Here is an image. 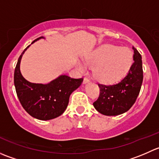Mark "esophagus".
<instances>
[{
    "label": "esophagus",
    "instance_id": "34e87169",
    "mask_svg": "<svg viewBox=\"0 0 159 159\" xmlns=\"http://www.w3.org/2000/svg\"><path fill=\"white\" fill-rule=\"evenodd\" d=\"M89 82H90V81L89 79H88V78H84V81H83V84H88V83H89Z\"/></svg>",
    "mask_w": 159,
    "mask_h": 159
}]
</instances>
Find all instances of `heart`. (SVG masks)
I'll return each instance as SVG.
<instances>
[{"instance_id":"heart-1","label":"heart","mask_w":159,"mask_h":159,"mask_svg":"<svg viewBox=\"0 0 159 159\" xmlns=\"http://www.w3.org/2000/svg\"><path fill=\"white\" fill-rule=\"evenodd\" d=\"M133 55L129 48L111 44H104L88 54L84 58L87 66L93 68V75L99 81L112 83L121 79L130 69ZM80 61L76 66L80 71H85L86 66Z\"/></svg>"}]
</instances>
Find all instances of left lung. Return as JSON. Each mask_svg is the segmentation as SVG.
<instances>
[{"mask_svg": "<svg viewBox=\"0 0 159 159\" xmlns=\"http://www.w3.org/2000/svg\"><path fill=\"white\" fill-rule=\"evenodd\" d=\"M134 62L119 82L110 85L98 84L100 96L94 102V108L104 115L116 116L128 111L135 102L143 81L142 56L134 47Z\"/></svg>", "mask_w": 159, "mask_h": 159, "instance_id": "left-lung-1", "label": "left lung"}]
</instances>
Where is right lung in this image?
I'll list each match as a JSON object with an SVG mask.
<instances>
[{"label":"right lung","mask_w":159,"mask_h":159,"mask_svg":"<svg viewBox=\"0 0 159 159\" xmlns=\"http://www.w3.org/2000/svg\"><path fill=\"white\" fill-rule=\"evenodd\" d=\"M44 38L41 37L34 40L31 44ZM30 45L24 50L17 60L14 70V86L24 109L33 118L48 121L60 116L65 112L70 94L81 86L83 79H75L68 75H61L45 84L28 81L21 75L20 65L22 56Z\"/></svg>","instance_id":"1"}]
</instances>
